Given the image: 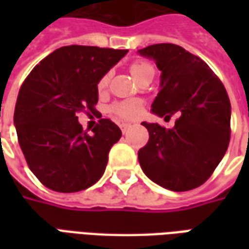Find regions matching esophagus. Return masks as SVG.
<instances>
[{"instance_id":"1","label":"esophagus","mask_w":249,"mask_h":249,"mask_svg":"<svg viewBox=\"0 0 249 249\" xmlns=\"http://www.w3.org/2000/svg\"><path fill=\"white\" fill-rule=\"evenodd\" d=\"M120 128H121V130H123V133L126 135V133L129 132L130 128H132V125L128 124V123H123V124H120Z\"/></svg>"}]
</instances>
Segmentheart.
I'll use <instances>...</instances> for the list:
<instances>
[{
  "label": "heart",
  "mask_w": 249,
  "mask_h": 249,
  "mask_svg": "<svg viewBox=\"0 0 249 249\" xmlns=\"http://www.w3.org/2000/svg\"><path fill=\"white\" fill-rule=\"evenodd\" d=\"M153 71V66L151 64L144 61H135L130 65V73L133 74L136 80L141 77L145 71ZM109 76L105 74L100 78L97 84V88L100 92H103L104 89L108 85ZM144 109V104L140 100H128V101H120V103L113 104L110 107V113L113 114L114 117L120 120H135L140 117Z\"/></svg>",
  "instance_id": "obj_1"
}]
</instances>
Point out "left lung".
<instances>
[{
    "label": "left lung",
    "mask_w": 249,
    "mask_h": 249,
    "mask_svg": "<svg viewBox=\"0 0 249 249\" xmlns=\"http://www.w3.org/2000/svg\"><path fill=\"white\" fill-rule=\"evenodd\" d=\"M161 71L160 92L152 112L178 113L175 126L142 123L149 140L139 151L142 171L152 181L175 192L204 184L227 152L231 139V103L223 82L200 57L175 44L140 49Z\"/></svg>",
    "instance_id": "8db88e82"
}]
</instances>
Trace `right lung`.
<instances>
[{"label":"right lung","instance_id":"right-lung-1","mask_svg":"<svg viewBox=\"0 0 249 249\" xmlns=\"http://www.w3.org/2000/svg\"><path fill=\"white\" fill-rule=\"evenodd\" d=\"M126 53L62 46L41 60L22 82L14 109L17 137L28 167L46 188L78 192L103 176L121 130L109 119H100L89 135L77 114L96 112L100 78Z\"/></svg>","mask_w":249,"mask_h":249}]
</instances>
